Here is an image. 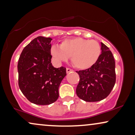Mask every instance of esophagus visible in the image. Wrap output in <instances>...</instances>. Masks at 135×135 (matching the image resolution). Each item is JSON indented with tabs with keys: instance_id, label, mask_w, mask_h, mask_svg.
<instances>
[{
	"instance_id": "esophagus-1",
	"label": "esophagus",
	"mask_w": 135,
	"mask_h": 135,
	"mask_svg": "<svg viewBox=\"0 0 135 135\" xmlns=\"http://www.w3.org/2000/svg\"><path fill=\"white\" fill-rule=\"evenodd\" d=\"M66 73H69L70 72H71V71H73V70L71 69H70V68H66Z\"/></svg>"
}]
</instances>
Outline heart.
<instances>
[{
	"instance_id": "1",
	"label": "heart",
	"mask_w": 135,
	"mask_h": 135,
	"mask_svg": "<svg viewBox=\"0 0 135 135\" xmlns=\"http://www.w3.org/2000/svg\"><path fill=\"white\" fill-rule=\"evenodd\" d=\"M50 53L59 62H66L71 57L73 65L80 70L89 69L94 65L101 54V46L95 40L81 37L64 40L60 46L54 45Z\"/></svg>"
}]
</instances>
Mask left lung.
<instances>
[{
  "mask_svg": "<svg viewBox=\"0 0 135 135\" xmlns=\"http://www.w3.org/2000/svg\"><path fill=\"white\" fill-rule=\"evenodd\" d=\"M102 54L94 65L76 71L80 76L76 93L88 102L101 101L108 96L116 81L115 62L109 48L101 43Z\"/></svg>",
  "mask_w": 135,
  "mask_h": 135,
  "instance_id": "8db88e82",
  "label": "left lung"
}]
</instances>
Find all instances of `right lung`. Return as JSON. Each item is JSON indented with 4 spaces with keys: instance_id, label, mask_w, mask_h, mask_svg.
<instances>
[{
    "instance_id": "right-lung-1",
    "label": "right lung",
    "mask_w": 135,
    "mask_h": 135,
    "mask_svg": "<svg viewBox=\"0 0 135 135\" xmlns=\"http://www.w3.org/2000/svg\"><path fill=\"white\" fill-rule=\"evenodd\" d=\"M50 37H37L25 47L18 59V86L24 96L36 105H46L59 98V88L66 69L51 63Z\"/></svg>"
}]
</instances>
